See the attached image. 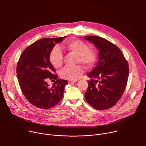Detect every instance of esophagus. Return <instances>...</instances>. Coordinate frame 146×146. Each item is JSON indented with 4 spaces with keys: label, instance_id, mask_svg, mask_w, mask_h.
Returning a JSON list of instances; mask_svg holds the SVG:
<instances>
[{
    "label": "esophagus",
    "instance_id": "1",
    "mask_svg": "<svg viewBox=\"0 0 146 146\" xmlns=\"http://www.w3.org/2000/svg\"><path fill=\"white\" fill-rule=\"evenodd\" d=\"M77 82V80H70L69 81V84H72V83H74V82Z\"/></svg>",
    "mask_w": 146,
    "mask_h": 146
}]
</instances>
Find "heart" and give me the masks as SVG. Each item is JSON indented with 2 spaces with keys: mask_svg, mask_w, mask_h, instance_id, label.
Segmentation results:
<instances>
[{
  "mask_svg": "<svg viewBox=\"0 0 146 146\" xmlns=\"http://www.w3.org/2000/svg\"><path fill=\"white\" fill-rule=\"evenodd\" d=\"M66 49L72 54L76 55V63H81L87 68L92 67L97 60L96 51L89 48L87 43L77 39L71 40L65 44ZM63 54L59 47L55 46L51 50L50 54V61L55 68H60L63 64ZM83 72V68L81 65H76L64 68L60 72V77L63 78L75 80L78 79Z\"/></svg>",
  "mask_w": 146,
  "mask_h": 146,
  "instance_id": "heart-1",
  "label": "heart"
}]
</instances>
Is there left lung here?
I'll use <instances>...</instances> for the list:
<instances>
[{"mask_svg": "<svg viewBox=\"0 0 146 146\" xmlns=\"http://www.w3.org/2000/svg\"><path fill=\"white\" fill-rule=\"evenodd\" d=\"M86 38L99 50V60L96 67L87 76L88 87L85 99L98 110L113 107L118 102L127 86L129 65L122 51L108 40L96 36Z\"/></svg>", "mask_w": 146, "mask_h": 146, "instance_id": "obj_1", "label": "left lung"}]
</instances>
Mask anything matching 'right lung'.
<instances>
[{"mask_svg":"<svg viewBox=\"0 0 146 146\" xmlns=\"http://www.w3.org/2000/svg\"><path fill=\"white\" fill-rule=\"evenodd\" d=\"M65 37L43 38L29 46L21 55L17 75L21 89L27 100L35 107L47 110L54 107L64 96L68 81L58 78L50 61V54L55 43ZM48 79L56 82L48 87Z\"/></svg>","mask_w":146,"mask_h":146,"instance_id":"right-lung-1","label":"right lung"}]
</instances>
